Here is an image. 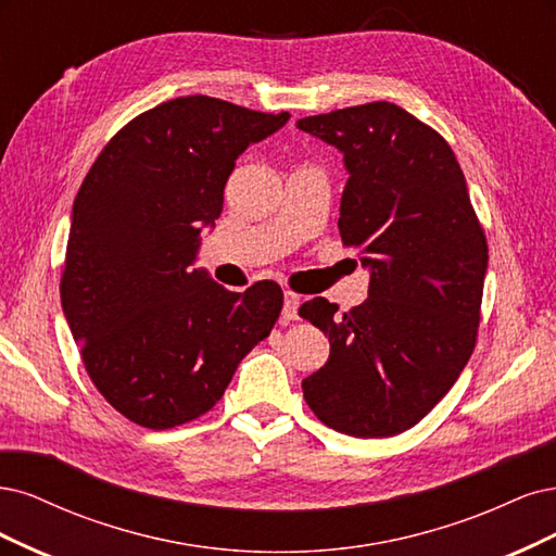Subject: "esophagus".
<instances>
[{
    "instance_id": "34e87169",
    "label": "esophagus",
    "mask_w": 556,
    "mask_h": 556,
    "mask_svg": "<svg viewBox=\"0 0 556 556\" xmlns=\"http://www.w3.org/2000/svg\"><path fill=\"white\" fill-rule=\"evenodd\" d=\"M300 302H302V298H300L298 293L286 291V293H283V309H281V316H283L286 320H295V318H298V309H300Z\"/></svg>"
}]
</instances>
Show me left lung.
I'll return each mask as SVG.
<instances>
[{
    "mask_svg": "<svg viewBox=\"0 0 556 556\" xmlns=\"http://www.w3.org/2000/svg\"><path fill=\"white\" fill-rule=\"evenodd\" d=\"M298 129L344 154L339 232L369 270V298L344 316L326 298L300 307L330 339L304 400L337 432L395 437L443 400L473 353L485 232L451 146L400 105H351Z\"/></svg>",
    "mask_w": 556,
    "mask_h": 556,
    "instance_id": "8db88e82",
    "label": "left lung"
}]
</instances>
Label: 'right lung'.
<instances>
[{"instance_id": "1", "label": "right lung", "mask_w": 556, "mask_h": 556, "mask_svg": "<svg viewBox=\"0 0 556 556\" xmlns=\"http://www.w3.org/2000/svg\"><path fill=\"white\" fill-rule=\"evenodd\" d=\"M289 117L180 97L131 119L85 175L62 309L89 379L140 427L207 414L277 324L283 293L275 281L232 293L193 263L236 159Z\"/></svg>"}]
</instances>
